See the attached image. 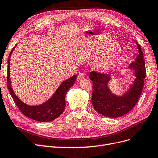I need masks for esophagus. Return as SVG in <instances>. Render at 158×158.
Returning <instances> with one entry per match:
<instances>
[{
	"mask_svg": "<svg viewBox=\"0 0 158 158\" xmlns=\"http://www.w3.org/2000/svg\"><path fill=\"white\" fill-rule=\"evenodd\" d=\"M85 74L84 73H80L78 75L77 79L79 81H80V80H82V79H85Z\"/></svg>",
	"mask_w": 158,
	"mask_h": 158,
	"instance_id": "34e87169",
	"label": "esophagus"
}]
</instances>
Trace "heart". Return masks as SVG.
<instances>
[{
	"label": "heart",
	"instance_id": "obj_1",
	"mask_svg": "<svg viewBox=\"0 0 158 158\" xmlns=\"http://www.w3.org/2000/svg\"><path fill=\"white\" fill-rule=\"evenodd\" d=\"M117 48L118 44L113 40H109L103 48V50L109 53L101 63V68L102 71H110L120 64L123 61V56Z\"/></svg>",
	"mask_w": 158,
	"mask_h": 158
}]
</instances>
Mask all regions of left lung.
Instances as JSON below:
<instances>
[{
  "mask_svg": "<svg viewBox=\"0 0 158 158\" xmlns=\"http://www.w3.org/2000/svg\"><path fill=\"white\" fill-rule=\"evenodd\" d=\"M138 49V54L136 60L130 64L128 68L134 71L135 79L133 84L123 95L113 94L108 87L111 79L109 74H102L92 71L89 78L93 81L92 105L98 113L110 117L118 118L127 114L136 105L141 95L146 77L145 61L143 54L139 44L136 41Z\"/></svg>",
  "mask_w": 158,
  "mask_h": 158,
  "instance_id": "8db88e82",
  "label": "left lung"
}]
</instances>
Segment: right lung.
Listing matches in <instances>:
<instances>
[{"label":"right lung","mask_w":158,"mask_h":158,"mask_svg":"<svg viewBox=\"0 0 158 158\" xmlns=\"http://www.w3.org/2000/svg\"><path fill=\"white\" fill-rule=\"evenodd\" d=\"M16 46L13 48L8 57V67L7 71V86L11 96L22 113L28 118L40 122H49L58 118L64 111L65 108V96L69 89L73 86L77 75L64 81L57 88L52 97L42 104L36 106H30L25 104L18 98L11 87L10 61L11 54Z\"/></svg>","instance_id":"add662e5"}]
</instances>
